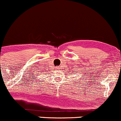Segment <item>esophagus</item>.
<instances>
[{
	"label": "esophagus",
	"instance_id": "esophagus-1",
	"mask_svg": "<svg viewBox=\"0 0 121 121\" xmlns=\"http://www.w3.org/2000/svg\"><path fill=\"white\" fill-rule=\"evenodd\" d=\"M60 68H59V67H58V68H56V70H58V71H59V70H60Z\"/></svg>",
	"mask_w": 121,
	"mask_h": 121
}]
</instances>
